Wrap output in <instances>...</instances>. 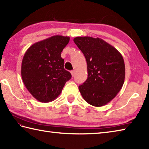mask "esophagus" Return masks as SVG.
Segmentation results:
<instances>
[{
  "mask_svg": "<svg viewBox=\"0 0 149 149\" xmlns=\"http://www.w3.org/2000/svg\"><path fill=\"white\" fill-rule=\"evenodd\" d=\"M71 74H72V77H74V75H75V72L74 70L71 71Z\"/></svg>",
  "mask_w": 149,
  "mask_h": 149,
  "instance_id": "34e87169",
  "label": "esophagus"
}]
</instances>
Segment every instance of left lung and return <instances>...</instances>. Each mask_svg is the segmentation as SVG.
Listing matches in <instances>:
<instances>
[{
	"instance_id": "1",
	"label": "left lung",
	"mask_w": 149,
	"mask_h": 149,
	"mask_svg": "<svg viewBox=\"0 0 149 149\" xmlns=\"http://www.w3.org/2000/svg\"><path fill=\"white\" fill-rule=\"evenodd\" d=\"M74 41L86 58L88 77L79 86L88 104L102 107L120 91L125 77L123 56L117 49L100 38L77 37Z\"/></svg>"
}]
</instances>
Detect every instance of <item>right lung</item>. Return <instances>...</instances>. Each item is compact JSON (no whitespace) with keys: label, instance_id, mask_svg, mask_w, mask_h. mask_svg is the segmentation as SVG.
Returning <instances> with one entry per match:
<instances>
[{"label":"right lung","instance_id":"obj_1","mask_svg":"<svg viewBox=\"0 0 149 149\" xmlns=\"http://www.w3.org/2000/svg\"><path fill=\"white\" fill-rule=\"evenodd\" d=\"M69 37L54 36L32 45L23 57L21 76L26 88L37 101L48 103L62 92L72 75L64 68L61 52Z\"/></svg>","mask_w":149,"mask_h":149}]
</instances>
